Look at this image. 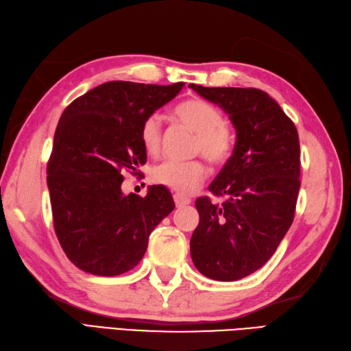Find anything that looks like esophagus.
I'll use <instances>...</instances> for the list:
<instances>
[{
    "label": "esophagus",
    "mask_w": 351,
    "mask_h": 351,
    "mask_svg": "<svg viewBox=\"0 0 351 351\" xmlns=\"http://www.w3.org/2000/svg\"><path fill=\"white\" fill-rule=\"evenodd\" d=\"M174 202H176L177 207H183V206H188L191 199L188 197L182 195V193H174Z\"/></svg>",
    "instance_id": "esophagus-1"
}]
</instances>
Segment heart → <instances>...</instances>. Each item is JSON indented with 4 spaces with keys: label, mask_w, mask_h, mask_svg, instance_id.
Returning a JSON list of instances; mask_svg holds the SVG:
<instances>
[{
    "label": "heart",
    "mask_w": 351,
    "mask_h": 351,
    "mask_svg": "<svg viewBox=\"0 0 351 351\" xmlns=\"http://www.w3.org/2000/svg\"><path fill=\"white\" fill-rule=\"evenodd\" d=\"M173 114L178 123L195 134L193 150L197 153L212 163H223L230 159L234 150V132L222 120V114L215 105L197 97L188 99L178 104ZM139 139L147 154L154 156L160 152L162 121L159 115L145 117L139 129ZM204 177L206 165L199 159L165 160L154 167L152 173L154 183L184 195L197 191Z\"/></svg>",
    "instance_id": "b5f03b06"
}]
</instances>
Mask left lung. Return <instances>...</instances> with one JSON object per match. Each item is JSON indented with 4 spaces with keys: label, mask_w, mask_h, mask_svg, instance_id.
I'll return each instance as SVG.
<instances>
[{
    "label": "left lung",
    "mask_w": 351,
    "mask_h": 351,
    "mask_svg": "<svg viewBox=\"0 0 351 351\" xmlns=\"http://www.w3.org/2000/svg\"><path fill=\"white\" fill-rule=\"evenodd\" d=\"M189 87L221 106L237 134L231 158L208 186L227 199L195 201L192 261L210 279L237 281L269 261L293 223L300 189L298 129L263 90Z\"/></svg>",
    "instance_id": "1"
}]
</instances>
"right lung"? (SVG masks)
<instances>
[{
	"label": "right lung",
	"instance_id": "obj_1",
	"mask_svg": "<svg viewBox=\"0 0 351 351\" xmlns=\"http://www.w3.org/2000/svg\"><path fill=\"white\" fill-rule=\"evenodd\" d=\"M173 85L105 82L61 114L48 162L53 228L67 258L97 276L126 274L141 261L149 236L176 204L165 186L143 198L121 192L123 173L144 165L145 117L173 100Z\"/></svg>",
	"mask_w": 351,
	"mask_h": 351
}]
</instances>
